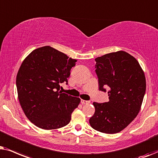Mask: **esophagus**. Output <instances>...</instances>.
<instances>
[{
	"mask_svg": "<svg viewBox=\"0 0 158 158\" xmlns=\"http://www.w3.org/2000/svg\"><path fill=\"white\" fill-rule=\"evenodd\" d=\"M81 103L82 105H88L90 103V101L85 100H81Z\"/></svg>",
	"mask_w": 158,
	"mask_h": 158,
	"instance_id": "obj_1",
	"label": "esophagus"
}]
</instances>
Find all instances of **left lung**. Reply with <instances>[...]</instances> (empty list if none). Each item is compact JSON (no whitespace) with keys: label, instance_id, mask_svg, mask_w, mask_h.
I'll return each instance as SVG.
<instances>
[{"label":"left lung","instance_id":"obj_1","mask_svg":"<svg viewBox=\"0 0 158 158\" xmlns=\"http://www.w3.org/2000/svg\"><path fill=\"white\" fill-rule=\"evenodd\" d=\"M95 61L99 89H108L109 101L93 102L95 112L89 124L102 133H118L139 112L146 91L144 73L136 58L122 50L97 58Z\"/></svg>","mask_w":158,"mask_h":158}]
</instances>
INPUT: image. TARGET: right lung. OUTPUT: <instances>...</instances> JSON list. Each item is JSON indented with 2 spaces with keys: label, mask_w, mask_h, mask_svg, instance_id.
<instances>
[{
  "label": "right lung",
  "mask_w": 158,
  "mask_h": 158,
  "mask_svg": "<svg viewBox=\"0 0 158 158\" xmlns=\"http://www.w3.org/2000/svg\"><path fill=\"white\" fill-rule=\"evenodd\" d=\"M77 60L50 46L35 49L24 60L16 76L18 98L29 121L40 129L66 126L81 100L62 93Z\"/></svg>",
  "instance_id": "right-lung-1"
}]
</instances>
